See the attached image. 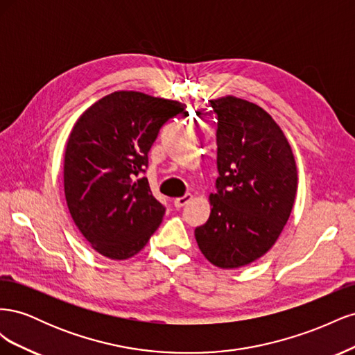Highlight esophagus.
I'll list each match as a JSON object with an SVG mask.
<instances>
[{"label":"esophagus","mask_w":355,"mask_h":355,"mask_svg":"<svg viewBox=\"0 0 355 355\" xmlns=\"http://www.w3.org/2000/svg\"><path fill=\"white\" fill-rule=\"evenodd\" d=\"M191 200H192V196H191V194H187V196H184V197H178V198H175L173 204H175V207H176V209H180V207L187 206V204H188Z\"/></svg>","instance_id":"obj_1"}]
</instances>
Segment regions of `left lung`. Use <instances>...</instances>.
<instances>
[{
	"mask_svg": "<svg viewBox=\"0 0 355 355\" xmlns=\"http://www.w3.org/2000/svg\"><path fill=\"white\" fill-rule=\"evenodd\" d=\"M210 103L218 115V191L194 234L210 263L235 270L280 237L295 204L297 168L282 127L259 105L231 94Z\"/></svg>",
	"mask_w": 355,
	"mask_h": 355,
	"instance_id": "left-lung-1",
	"label": "left lung"
}]
</instances>
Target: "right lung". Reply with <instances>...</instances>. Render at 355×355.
Listing matches in <instances>:
<instances>
[{
	"mask_svg": "<svg viewBox=\"0 0 355 355\" xmlns=\"http://www.w3.org/2000/svg\"><path fill=\"white\" fill-rule=\"evenodd\" d=\"M185 103L141 92L103 96L75 121L63 161L71 218L99 254L125 261L141 252L163 220L146 178L148 151Z\"/></svg>",
	"mask_w": 355,
	"mask_h": 355,
	"instance_id": "add662e5",
	"label": "right lung"
}]
</instances>
